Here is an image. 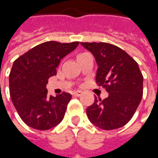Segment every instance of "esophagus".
Listing matches in <instances>:
<instances>
[{"mask_svg": "<svg viewBox=\"0 0 158 158\" xmlns=\"http://www.w3.org/2000/svg\"><path fill=\"white\" fill-rule=\"evenodd\" d=\"M81 94H82V91H81V90H77V91H74V92L73 93V95L75 96H79Z\"/></svg>", "mask_w": 158, "mask_h": 158, "instance_id": "1", "label": "esophagus"}]
</instances>
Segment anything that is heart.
Here are the masks:
<instances>
[{"label":"heart","mask_w":158,"mask_h":158,"mask_svg":"<svg viewBox=\"0 0 158 158\" xmlns=\"http://www.w3.org/2000/svg\"><path fill=\"white\" fill-rule=\"evenodd\" d=\"M81 54H83V53H80V54H79V55H78V56H79V55H81Z\"/></svg>","instance_id":"1"}]
</instances>
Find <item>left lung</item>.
I'll use <instances>...</instances> for the list:
<instances>
[{
	"mask_svg": "<svg viewBox=\"0 0 158 158\" xmlns=\"http://www.w3.org/2000/svg\"><path fill=\"white\" fill-rule=\"evenodd\" d=\"M98 64L96 82L108 97L95 102L86 113L89 121L104 130L124 126L132 118L143 96V75L138 63L118 46L105 42H81Z\"/></svg>",
	"mask_w": 158,
	"mask_h": 158,
	"instance_id": "left-lung-1",
	"label": "left lung"
}]
</instances>
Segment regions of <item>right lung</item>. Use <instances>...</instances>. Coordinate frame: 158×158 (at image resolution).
I'll return each instance as SVG.
<instances>
[{
  "label": "right lung",
  "mask_w": 158,
  "mask_h": 158,
  "mask_svg": "<svg viewBox=\"0 0 158 158\" xmlns=\"http://www.w3.org/2000/svg\"><path fill=\"white\" fill-rule=\"evenodd\" d=\"M79 42L46 41L16 59L9 74L10 96L21 119L38 130L55 127L64 118L71 94L47 96L46 84L56 75V68Z\"/></svg>",
  "instance_id": "add662e5"
}]
</instances>
